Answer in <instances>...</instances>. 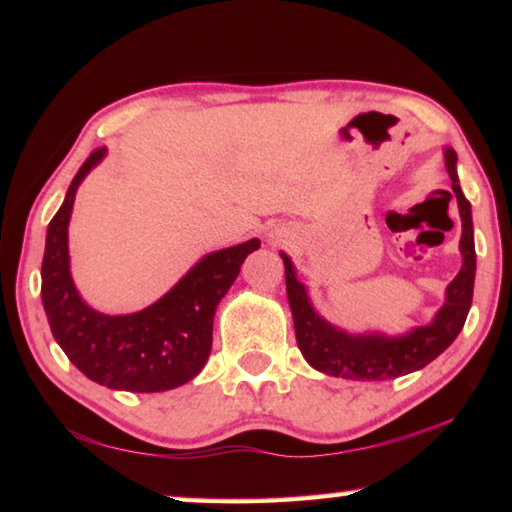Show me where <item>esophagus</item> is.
I'll list each match as a JSON object with an SVG mask.
<instances>
[{
  "mask_svg": "<svg viewBox=\"0 0 512 512\" xmlns=\"http://www.w3.org/2000/svg\"><path fill=\"white\" fill-rule=\"evenodd\" d=\"M271 239L275 241V244H284V241H287V235H284L282 230H275V232H271Z\"/></svg>",
  "mask_w": 512,
  "mask_h": 512,
  "instance_id": "obj_1",
  "label": "esophagus"
}]
</instances>
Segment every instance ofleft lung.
Here are the masks:
<instances>
[{"mask_svg": "<svg viewBox=\"0 0 512 512\" xmlns=\"http://www.w3.org/2000/svg\"><path fill=\"white\" fill-rule=\"evenodd\" d=\"M456 151L445 149V167L452 178V189L461 212V255L463 266L449 282L445 291V305L438 309L429 325L415 327L402 336L386 334H348L343 329L327 323L311 307L305 284L296 277L291 259L282 255L284 277H287V296L296 327V341L311 368L325 375L359 379V381H384L409 375L427 366L438 354H443L461 332L472 307L476 253H474V225L472 205L467 201L456 176Z\"/></svg>", "mask_w": 512, "mask_h": 512, "instance_id": "1", "label": "left lung"}]
</instances>
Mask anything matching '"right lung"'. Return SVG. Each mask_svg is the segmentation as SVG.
<instances>
[{"mask_svg": "<svg viewBox=\"0 0 512 512\" xmlns=\"http://www.w3.org/2000/svg\"><path fill=\"white\" fill-rule=\"evenodd\" d=\"M97 149L81 164L47 228L42 307L51 334L85 377L115 391L160 393L192 381L212 350L214 311L259 239L205 255L169 293L137 314L108 316L83 302L69 273L67 225L76 189L103 160Z\"/></svg>", "mask_w": 512, "mask_h": 512, "instance_id": "add662e5", "label": "right lung"}]
</instances>
